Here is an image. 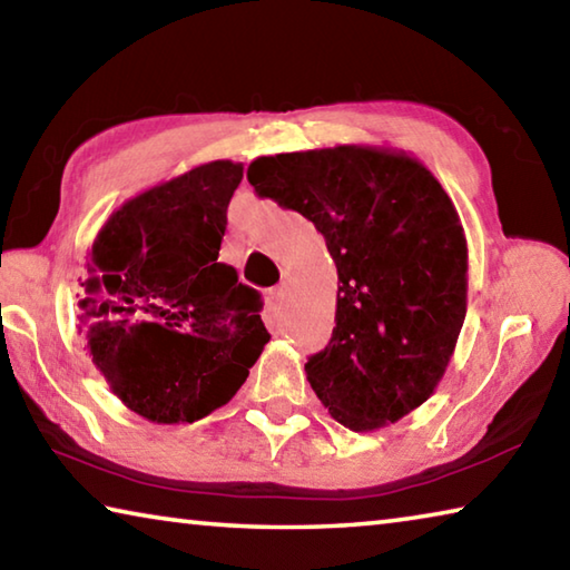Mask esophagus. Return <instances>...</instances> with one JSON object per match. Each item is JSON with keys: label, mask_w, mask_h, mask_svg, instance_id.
<instances>
[{"label": "esophagus", "mask_w": 570, "mask_h": 570, "mask_svg": "<svg viewBox=\"0 0 570 570\" xmlns=\"http://www.w3.org/2000/svg\"><path fill=\"white\" fill-rule=\"evenodd\" d=\"M284 296H286V286H276L272 294H268V304H272V308L276 312V308H282L284 304Z\"/></svg>", "instance_id": "1"}]
</instances>
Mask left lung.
<instances>
[{
    "mask_svg": "<svg viewBox=\"0 0 570 570\" xmlns=\"http://www.w3.org/2000/svg\"><path fill=\"white\" fill-rule=\"evenodd\" d=\"M246 178L312 220L336 264V326L304 364L316 397L352 432L417 410L468 312V240L440 180L404 150L354 142L262 156Z\"/></svg>",
    "mask_w": 570,
    "mask_h": 570,
    "instance_id": "1",
    "label": "left lung"
}]
</instances>
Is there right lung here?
<instances>
[{"label": "right lung", "instance_id": "add662e5", "mask_svg": "<svg viewBox=\"0 0 570 570\" xmlns=\"http://www.w3.org/2000/svg\"><path fill=\"white\" fill-rule=\"evenodd\" d=\"M240 178L234 160L190 168L125 200L92 240L80 330L115 397L148 422L224 407L272 340L262 296L218 262Z\"/></svg>", "mask_w": 570, "mask_h": 570}]
</instances>
